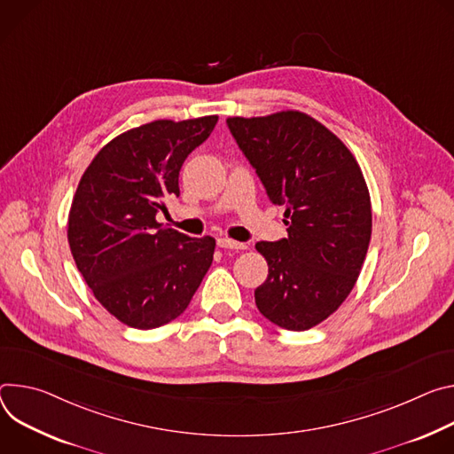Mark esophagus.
Instances as JSON below:
<instances>
[{
    "label": "esophagus",
    "instance_id": "34e87169",
    "mask_svg": "<svg viewBox=\"0 0 454 454\" xmlns=\"http://www.w3.org/2000/svg\"><path fill=\"white\" fill-rule=\"evenodd\" d=\"M218 247H222V248H236V250L247 248L245 243H239V241H234V239H229V238H218Z\"/></svg>",
    "mask_w": 454,
    "mask_h": 454
}]
</instances>
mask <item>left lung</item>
Instances as JSON below:
<instances>
[{"mask_svg": "<svg viewBox=\"0 0 454 454\" xmlns=\"http://www.w3.org/2000/svg\"><path fill=\"white\" fill-rule=\"evenodd\" d=\"M227 126L288 225L286 238L256 243L269 265L256 307L285 330H309L342 305L361 274L372 238L366 180L351 151L307 114L229 117Z\"/></svg>", "mask_w": 454, "mask_h": 454, "instance_id": "8db88e82", "label": "left lung"}]
</instances>
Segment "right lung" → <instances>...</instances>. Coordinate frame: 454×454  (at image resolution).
Segmentation results:
<instances>
[{
	"label": "right lung",
	"instance_id": "obj_1",
	"mask_svg": "<svg viewBox=\"0 0 454 454\" xmlns=\"http://www.w3.org/2000/svg\"><path fill=\"white\" fill-rule=\"evenodd\" d=\"M216 115L153 121L110 140L86 168L68 215L72 256L95 299L121 323L151 330L176 319L207 274L216 241L162 227L184 160Z\"/></svg>",
	"mask_w": 454,
	"mask_h": 454
}]
</instances>
